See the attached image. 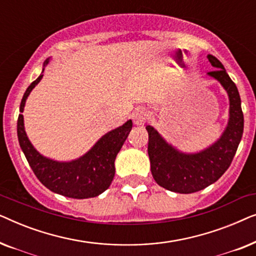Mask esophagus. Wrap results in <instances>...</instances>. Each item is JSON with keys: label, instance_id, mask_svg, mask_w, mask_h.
Listing matches in <instances>:
<instances>
[{"label": "esophagus", "instance_id": "34e87169", "mask_svg": "<svg viewBox=\"0 0 256 256\" xmlns=\"http://www.w3.org/2000/svg\"><path fill=\"white\" fill-rule=\"evenodd\" d=\"M132 121L136 126H141L146 121V108L138 107L132 113Z\"/></svg>", "mask_w": 256, "mask_h": 256}]
</instances>
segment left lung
<instances>
[{
    "label": "left lung",
    "instance_id": "8db88e82",
    "mask_svg": "<svg viewBox=\"0 0 256 256\" xmlns=\"http://www.w3.org/2000/svg\"><path fill=\"white\" fill-rule=\"evenodd\" d=\"M216 78L230 96V121L218 142L198 154H182L168 144L152 126L146 129L149 135L148 155L154 180L160 186L178 194H192L208 188L228 169L244 132V113L236 84L214 56H208Z\"/></svg>",
    "mask_w": 256,
    "mask_h": 256
}]
</instances>
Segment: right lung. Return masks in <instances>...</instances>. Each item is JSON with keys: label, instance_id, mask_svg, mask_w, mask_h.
<instances>
[{"label": "right lung", "instance_id": "1", "mask_svg": "<svg viewBox=\"0 0 256 256\" xmlns=\"http://www.w3.org/2000/svg\"><path fill=\"white\" fill-rule=\"evenodd\" d=\"M48 64V62H45ZM40 74L28 87L22 98L20 112L23 113L28 96L38 82ZM132 127V120L102 136L96 146L79 160L68 163L45 158L34 148L24 130L23 115L17 120V136L20 149L40 182L54 194L68 198L84 199L96 197L110 188L115 174V157Z\"/></svg>", "mask_w": 256, "mask_h": 256}]
</instances>
